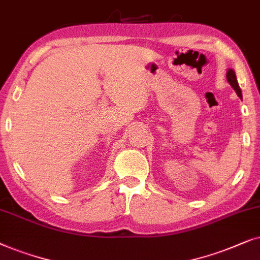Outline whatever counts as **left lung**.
<instances>
[{"mask_svg": "<svg viewBox=\"0 0 260 260\" xmlns=\"http://www.w3.org/2000/svg\"><path fill=\"white\" fill-rule=\"evenodd\" d=\"M226 77H227V81L231 84L232 88L235 90L237 95L239 96V98H241V96H243V95H241V89H240V86H239V84H238V79H237V76H235V72L232 70V69H228Z\"/></svg>", "mask_w": 260, "mask_h": 260, "instance_id": "1", "label": "left lung"}]
</instances>
